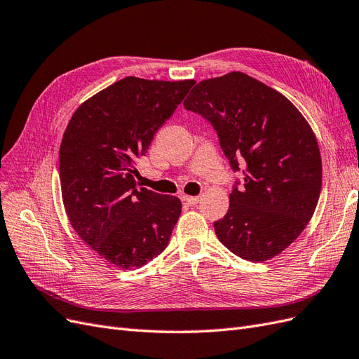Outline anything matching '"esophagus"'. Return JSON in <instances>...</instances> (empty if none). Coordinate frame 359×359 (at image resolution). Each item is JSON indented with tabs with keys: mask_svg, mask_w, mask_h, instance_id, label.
<instances>
[{
	"mask_svg": "<svg viewBox=\"0 0 359 359\" xmlns=\"http://www.w3.org/2000/svg\"><path fill=\"white\" fill-rule=\"evenodd\" d=\"M182 202L187 203L190 206H194L199 202V198H193V196H182Z\"/></svg>",
	"mask_w": 359,
	"mask_h": 359,
	"instance_id": "34e87169",
	"label": "esophagus"
}]
</instances>
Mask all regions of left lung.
<instances>
[{"label":"left lung","mask_w":359,"mask_h":359,"mask_svg":"<svg viewBox=\"0 0 359 359\" xmlns=\"http://www.w3.org/2000/svg\"><path fill=\"white\" fill-rule=\"evenodd\" d=\"M184 107L212 126L243 177L214 222L217 238L250 262L283 252L310 222L322 187L318 140L306 119L285 95L240 72L199 82Z\"/></svg>","instance_id":"left-lung-1"}]
</instances>
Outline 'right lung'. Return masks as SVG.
Listing matches in <instances>:
<instances>
[{
	"instance_id": "add662e5",
	"label": "right lung",
	"mask_w": 359,
	"mask_h": 359,
	"mask_svg": "<svg viewBox=\"0 0 359 359\" xmlns=\"http://www.w3.org/2000/svg\"><path fill=\"white\" fill-rule=\"evenodd\" d=\"M194 81L128 76L82 103L64 132L60 181L73 229L107 262L144 266L169 244L181 201L137 189V160Z\"/></svg>"
}]
</instances>
